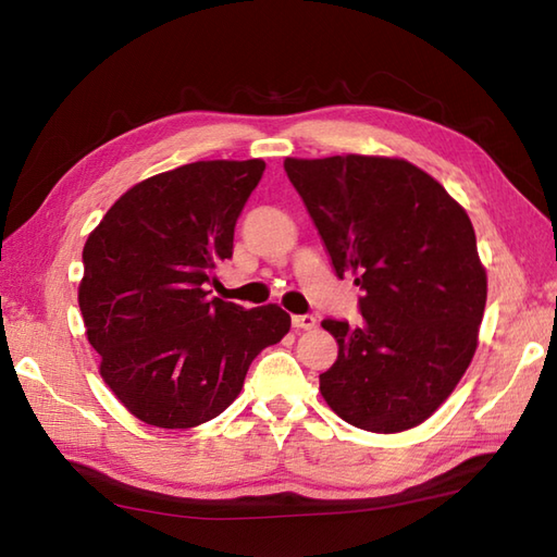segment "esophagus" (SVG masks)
Listing matches in <instances>:
<instances>
[{"label":"esophagus","mask_w":557,"mask_h":557,"mask_svg":"<svg viewBox=\"0 0 557 557\" xmlns=\"http://www.w3.org/2000/svg\"><path fill=\"white\" fill-rule=\"evenodd\" d=\"M293 326L295 329H302V331H310L317 326V317L314 314H293Z\"/></svg>","instance_id":"esophagus-1"}]
</instances>
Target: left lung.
Listing matches in <instances>:
<instances>
[{
	"instance_id": "left-lung-1",
	"label": "left lung",
	"mask_w": 557,
	"mask_h": 557,
	"mask_svg": "<svg viewBox=\"0 0 557 557\" xmlns=\"http://www.w3.org/2000/svg\"><path fill=\"white\" fill-rule=\"evenodd\" d=\"M360 326L324 319L338 360L319 391L345 422L395 434L434 414L476 350L486 271L465 209L422 169L388 157L286 159Z\"/></svg>"
}]
</instances>
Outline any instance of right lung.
<instances>
[{
  "label": "right lung",
  "mask_w": 557,
  "mask_h": 557,
  "mask_svg": "<svg viewBox=\"0 0 557 557\" xmlns=\"http://www.w3.org/2000/svg\"><path fill=\"white\" fill-rule=\"evenodd\" d=\"M262 159L195 162L111 205L83 247L78 305L100 374L145 424L190 429L238 398L247 369L290 329L278 305L209 298L262 181Z\"/></svg>",
  "instance_id": "add662e5"
}]
</instances>
